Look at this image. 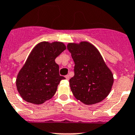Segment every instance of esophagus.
<instances>
[{
    "instance_id": "34e87169",
    "label": "esophagus",
    "mask_w": 135,
    "mask_h": 135,
    "mask_svg": "<svg viewBox=\"0 0 135 135\" xmlns=\"http://www.w3.org/2000/svg\"><path fill=\"white\" fill-rule=\"evenodd\" d=\"M65 78H66L67 80H69V75H66V76H65Z\"/></svg>"
}]
</instances>
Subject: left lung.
Returning a JSON list of instances; mask_svg holds the SVG:
<instances>
[{
	"mask_svg": "<svg viewBox=\"0 0 135 135\" xmlns=\"http://www.w3.org/2000/svg\"><path fill=\"white\" fill-rule=\"evenodd\" d=\"M67 49L75 62V75L69 80L74 97L85 105H94L109 95L113 75L100 52L87 41L69 43Z\"/></svg>",
	"mask_w": 135,
	"mask_h": 135,
	"instance_id": "8db88e82",
	"label": "left lung"
}]
</instances>
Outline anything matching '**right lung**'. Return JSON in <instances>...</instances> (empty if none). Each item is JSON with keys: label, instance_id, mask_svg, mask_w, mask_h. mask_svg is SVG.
I'll return each instance as SVG.
<instances>
[{"label": "right lung", "instance_id": "add662e5", "mask_svg": "<svg viewBox=\"0 0 135 135\" xmlns=\"http://www.w3.org/2000/svg\"><path fill=\"white\" fill-rule=\"evenodd\" d=\"M66 48L58 41L41 42L33 48L16 79L17 90L24 100L41 105L54 97L60 81L65 79L59 75L55 59Z\"/></svg>", "mask_w": 135, "mask_h": 135}]
</instances>
